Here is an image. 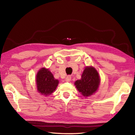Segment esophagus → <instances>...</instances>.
<instances>
[{
    "mask_svg": "<svg viewBox=\"0 0 135 135\" xmlns=\"http://www.w3.org/2000/svg\"><path fill=\"white\" fill-rule=\"evenodd\" d=\"M71 81V76L68 75L67 77H66V78H65V81L66 82H70Z\"/></svg>",
    "mask_w": 135,
    "mask_h": 135,
    "instance_id": "esophagus-1",
    "label": "esophagus"
}]
</instances>
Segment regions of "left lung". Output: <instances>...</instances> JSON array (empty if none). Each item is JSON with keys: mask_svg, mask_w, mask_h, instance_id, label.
I'll return each mask as SVG.
<instances>
[{"mask_svg": "<svg viewBox=\"0 0 135 135\" xmlns=\"http://www.w3.org/2000/svg\"><path fill=\"white\" fill-rule=\"evenodd\" d=\"M100 84V77L97 71L92 67H86L81 79L77 80L75 85L84 96H89L97 90Z\"/></svg>", "mask_w": 135, "mask_h": 135, "instance_id": "1", "label": "left lung"}]
</instances>
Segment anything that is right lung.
<instances>
[{
	"instance_id": "1",
	"label": "right lung",
	"mask_w": 135,
	"mask_h": 135,
	"mask_svg": "<svg viewBox=\"0 0 135 135\" xmlns=\"http://www.w3.org/2000/svg\"><path fill=\"white\" fill-rule=\"evenodd\" d=\"M36 81L39 92L46 96L52 93L59 84L58 80L54 79L50 71L45 68L39 71L36 77Z\"/></svg>"
}]
</instances>
